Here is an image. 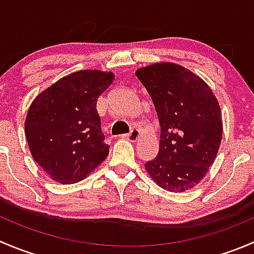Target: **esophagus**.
<instances>
[{"label":"esophagus","mask_w":254,"mask_h":254,"mask_svg":"<svg viewBox=\"0 0 254 254\" xmlns=\"http://www.w3.org/2000/svg\"><path fill=\"white\" fill-rule=\"evenodd\" d=\"M139 136H140V131L137 129H132L129 134L123 135V137H124V139L129 140V141H131V142L136 141V140L139 139Z\"/></svg>","instance_id":"1"}]
</instances>
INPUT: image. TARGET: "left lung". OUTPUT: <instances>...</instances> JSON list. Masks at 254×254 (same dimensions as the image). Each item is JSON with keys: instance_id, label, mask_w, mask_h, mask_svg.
<instances>
[{"instance_id": "obj_1", "label": "left lung", "mask_w": 254, "mask_h": 254, "mask_svg": "<svg viewBox=\"0 0 254 254\" xmlns=\"http://www.w3.org/2000/svg\"><path fill=\"white\" fill-rule=\"evenodd\" d=\"M147 89L161 127L160 150L145 163L163 189L194 188L214 163L222 139L221 109L210 87L188 68L156 63L136 70Z\"/></svg>"}]
</instances>
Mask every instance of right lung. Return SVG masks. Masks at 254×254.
I'll list each match as a JSON object with an SVG mask.
<instances>
[{
	"label": "right lung",
	"mask_w": 254,
	"mask_h": 254,
	"mask_svg": "<svg viewBox=\"0 0 254 254\" xmlns=\"http://www.w3.org/2000/svg\"><path fill=\"white\" fill-rule=\"evenodd\" d=\"M113 81V72L77 71L51 84L30 104L24 123L28 146L53 181L76 183L107 158L109 145L97 101Z\"/></svg>",
	"instance_id": "right-lung-1"
}]
</instances>
